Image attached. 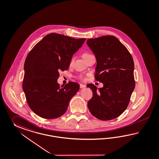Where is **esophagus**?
Instances as JSON below:
<instances>
[{
    "label": "esophagus",
    "mask_w": 159,
    "mask_h": 159,
    "mask_svg": "<svg viewBox=\"0 0 159 159\" xmlns=\"http://www.w3.org/2000/svg\"><path fill=\"white\" fill-rule=\"evenodd\" d=\"M80 87L81 89H82V88H84V87H85V85L83 84H80Z\"/></svg>",
    "instance_id": "obj_1"
}]
</instances>
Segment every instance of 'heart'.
Here are the masks:
<instances>
[{
	"label": "heart",
	"mask_w": 159,
	"mask_h": 159,
	"mask_svg": "<svg viewBox=\"0 0 159 159\" xmlns=\"http://www.w3.org/2000/svg\"><path fill=\"white\" fill-rule=\"evenodd\" d=\"M90 55H91V54H89V53H84V54H83V57H87V56H90ZM72 61H71V62H72ZM80 79H83L84 78H83V76H80Z\"/></svg>",
	"instance_id": "b5f03b06"
}]
</instances>
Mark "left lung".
I'll return each instance as SVG.
<instances>
[{
	"label": "left lung",
	"mask_w": 159,
	"mask_h": 159,
	"mask_svg": "<svg viewBox=\"0 0 159 159\" xmlns=\"http://www.w3.org/2000/svg\"><path fill=\"white\" fill-rule=\"evenodd\" d=\"M87 43L97 58L95 79L103 84L99 89L93 84L87 85L93 93L88 107L99 120L115 119L128 107L135 88L133 59L113 35L88 39Z\"/></svg>",
	"instance_id": "obj_1"
}]
</instances>
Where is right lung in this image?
Instances as JSON below:
<instances>
[{"label":"right lung","mask_w":159,"mask_h":159,"mask_svg":"<svg viewBox=\"0 0 159 159\" xmlns=\"http://www.w3.org/2000/svg\"><path fill=\"white\" fill-rule=\"evenodd\" d=\"M85 39H76L52 33L30 51L25 61L22 88L31 110L45 119H54L66 112L80 85L69 81L57 83L59 72L68 70L73 54Z\"/></svg>","instance_id":"1"}]
</instances>
